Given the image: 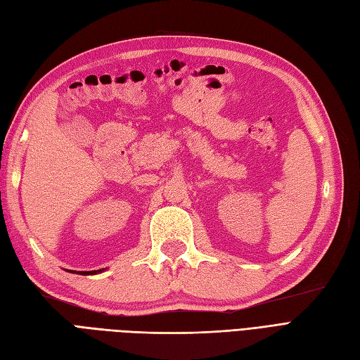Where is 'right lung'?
Listing matches in <instances>:
<instances>
[{
  "label": "right lung",
  "mask_w": 360,
  "mask_h": 360,
  "mask_svg": "<svg viewBox=\"0 0 360 360\" xmlns=\"http://www.w3.org/2000/svg\"><path fill=\"white\" fill-rule=\"evenodd\" d=\"M100 271L101 269H98V271H87V273H86V271H84V273H83V271H80V274H86V276L87 274H96V273H100Z\"/></svg>",
  "instance_id": "1"
}]
</instances>
